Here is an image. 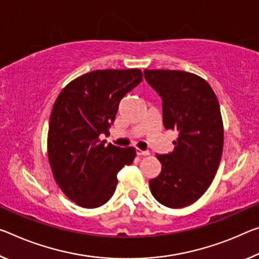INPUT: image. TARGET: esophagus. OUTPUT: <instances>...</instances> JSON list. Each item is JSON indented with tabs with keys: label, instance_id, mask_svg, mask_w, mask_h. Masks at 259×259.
Returning a JSON list of instances; mask_svg holds the SVG:
<instances>
[{
	"label": "esophagus",
	"instance_id": "1",
	"mask_svg": "<svg viewBox=\"0 0 259 259\" xmlns=\"http://www.w3.org/2000/svg\"><path fill=\"white\" fill-rule=\"evenodd\" d=\"M136 153H137V155H149L150 152L149 151H142V150H139V149H136Z\"/></svg>",
	"mask_w": 259,
	"mask_h": 259
}]
</instances>
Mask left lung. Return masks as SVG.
Masks as SVG:
<instances>
[{"mask_svg":"<svg viewBox=\"0 0 259 259\" xmlns=\"http://www.w3.org/2000/svg\"><path fill=\"white\" fill-rule=\"evenodd\" d=\"M144 77L162 100L163 126L175 130L174 151L157 154L161 171L150 180L160 204L181 208L204 195L218 170L224 146L220 106L206 80L181 70H147Z\"/></svg>","mask_w":259,"mask_h":259,"instance_id":"1","label":"left lung"}]
</instances>
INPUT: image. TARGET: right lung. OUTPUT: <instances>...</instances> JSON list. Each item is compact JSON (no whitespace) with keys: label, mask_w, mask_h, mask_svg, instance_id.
Returning a JSON list of instances; mask_svg holds the SVG:
<instances>
[{"label":"right lung","mask_w":259,"mask_h":259,"mask_svg":"<svg viewBox=\"0 0 259 259\" xmlns=\"http://www.w3.org/2000/svg\"><path fill=\"white\" fill-rule=\"evenodd\" d=\"M143 80L139 69L96 70L73 79L53 106L48 160L65 196L81 207H99L112 198L117 173L133 163L134 147L106 146L118 105Z\"/></svg>","instance_id":"obj_1"}]
</instances>
